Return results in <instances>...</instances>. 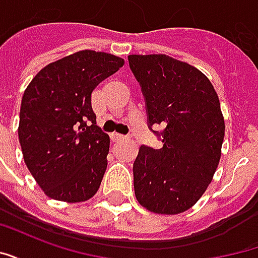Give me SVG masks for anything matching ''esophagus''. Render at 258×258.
<instances>
[{
	"instance_id": "obj_1",
	"label": "esophagus",
	"mask_w": 258,
	"mask_h": 258,
	"mask_svg": "<svg viewBox=\"0 0 258 258\" xmlns=\"http://www.w3.org/2000/svg\"><path fill=\"white\" fill-rule=\"evenodd\" d=\"M124 138H125V135H123V134H118V133H113L112 134V140H114V141L124 140Z\"/></svg>"
}]
</instances>
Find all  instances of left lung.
Wrapping results in <instances>:
<instances>
[{
  "mask_svg": "<svg viewBox=\"0 0 258 258\" xmlns=\"http://www.w3.org/2000/svg\"><path fill=\"white\" fill-rule=\"evenodd\" d=\"M128 63L145 98L148 125L163 146L142 145L135 159L134 190L141 206L159 214L188 210L216 173L225 124L210 80L167 55H130ZM153 131V130H152Z\"/></svg>",
  "mask_w": 258,
  "mask_h": 258,
  "instance_id": "left-lung-1",
  "label": "left lung"
}]
</instances>
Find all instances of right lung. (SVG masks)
Returning a JSON list of instances; mask_svg holds the SVG:
<instances>
[{
  "instance_id": "right-lung-1",
  "label": "right lung",
  "mask_w": 258,
  "mask_h": 258,
  "mask_svg": "<svg viewBox=\"0 0 258 258\" xmlns=\"http://www.w3.org/2000/svg\"><path fill=\"white\" fill-rule=\"evenodd\" d=\"M123 64L118 56L85 49L47 64L27 85L19 142L26 166L49 198L79 203L99 189L110 140L96 125L91 94Z\"/></svg>"
}]
</instances>
